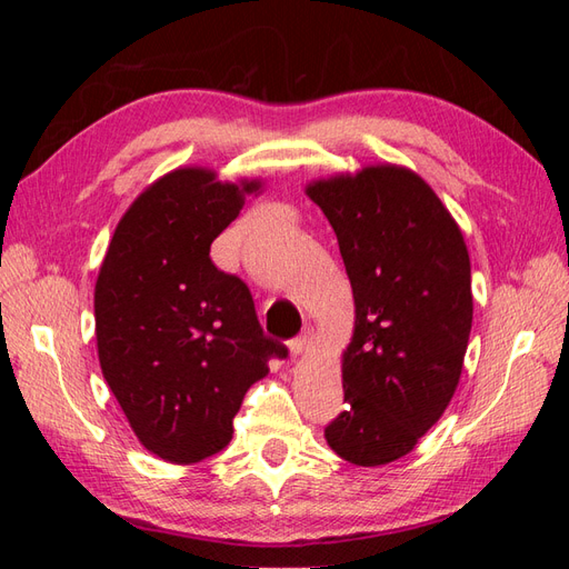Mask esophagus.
Returning <instances> with one entry per match:
<instances>
[{
    "label": "esophagus",
    "instance_id": "obj_1",
    "mask_svg": "<svg viewBox=\"0 0 569 569\" xmlns=\"http://www.w3.org/2000/svg\"><path fill=\"white\" fill-rule=\"evenodd\" d=\"M313 330H303L297 339H291L289 341V351L295 353V356H303V353H308V349L313 347Z\"/></svg>",
    "mask_w": 569,
    "mask_h": 569
}]
</instances>
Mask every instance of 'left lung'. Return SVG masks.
I'll use <instances>...</instances> for the list:
<instances>
[{"mask_svg": "<svg viewBox=\"0 0 569 569\" xmlns=\"http://www.w3.org/2000/svg\"><path fill=\"white\" fill-rule=\"evenodd\" d=\"M337 234L356 322L341 356L347 410L330 449L377 468L403 458L451 403L472 330L470 256L418 173L380 163L306 184Z\"/></svg>", "mask_w": 569, "mask_h": 569, "instance_id": "1", "label": "left lung"}]
</instances>
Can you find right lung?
Segmentation results:
<instances>
[{
  "label": "right lung",
  "mask_w": 569,
  "mask_h": 569,
  "mask_svg": "<svg viewBox=\"0 0 569 569\" xmlns=\"http://www.w3.org/2000/svg\"><path fill=\"white\" fill-rule=\"evenodd\" d=\"M261 180L176 168L120 218L94 287L104 380L147 451L192 465L226 449L244 393L287 347L258 325L249 287L211 261L213 239Z\"/></svg>",
  "instance_id": "obj_1"
}]
</instances>
